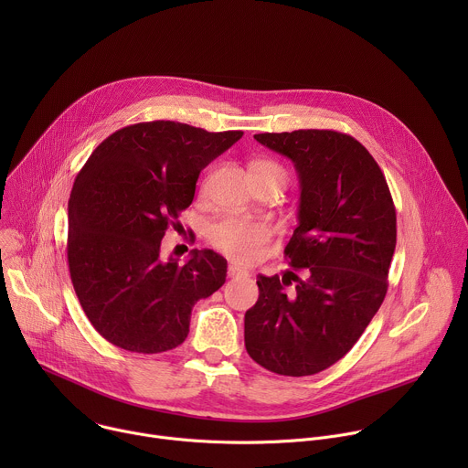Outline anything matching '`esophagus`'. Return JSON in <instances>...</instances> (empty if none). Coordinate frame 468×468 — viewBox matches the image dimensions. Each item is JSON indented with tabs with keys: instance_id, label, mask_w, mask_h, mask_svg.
Wrapping results in <instances>:
<instances>
[{
	"instance_id": "1",
	"label": "esophagus",
	"mask_w": 468,
	"mask_h": 468,
	"mask_svg": "<svg viewBox=\"0 0 468 468\" xmlns=\"http://www.w3.org/2000/svg\"><path fill=\"white\" fill-rule=\"evenodd\" d=\"M228 276H229V278H240V276H248V271L240 269V266H237V264H229V269H228Z\"/></svg>"
}]
</instances>
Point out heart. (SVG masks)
Here are the masks:
<instances>
[{
	"label": "heart",
	"mask_w": 468,
	"mask_h": 468,
	"mask_svg": "<svg viewBox=\"0 0 468 468\" xmlns=\"http://www.w3.org/2000/svg\"><path fill=\"white\" fill-rule=\"evenodd\" d=\"M251 172H261L272 177L280 186L287 181L285 168L276 161H257ZM272 231L264 222L242 220V218H224L211 226L209 240L211 244L239 262H251L259 257L261 248L269 242Z\"/></svg>",
	"instance_id": "heart-1"
}]
</instances>
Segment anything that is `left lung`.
I'll return each instance as SVG.
<instances>
[{
  "instance_id": "1",
  "label": "left lung",
  "mask_w": 468,
  "mask_h": 468,
  "mask_svg": "<svg viewBox=\"0 0 468 468\" xmlns=\"http://www.w3.org/2000/svg\"><path fill=\"white\" fill-rule=\"evenodd\" d=\"M253 139L294 163L300 206L285 248L291 271L285 280L257 276L244 345L266 370L313 376L352 350L387 294L394 204L374 157L345 133L298 129Z\"/></svg>"
}]
</instances>
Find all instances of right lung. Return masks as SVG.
<instances>
[{
  "label": "right lung",
  "mask_w": 468,
  "mask_h": 468,
  "mask_svg": "<svg viewBox=\"0 0 468 468\" xmlns=\"http://www.w3.org/2000/svg\"><path fill=\"white\" fill-rule=\"evenodd\" d=\"M242 131L209 133L157 120L118 129L89 157L69 202V266L80 303L103 339L137 352L179 346L197 300L226 282L228 261L192 250L161 257V240L186 209L196 181Z\"/></svg>",
  "instance_id": "right-lung-1"
}]
</instances>
